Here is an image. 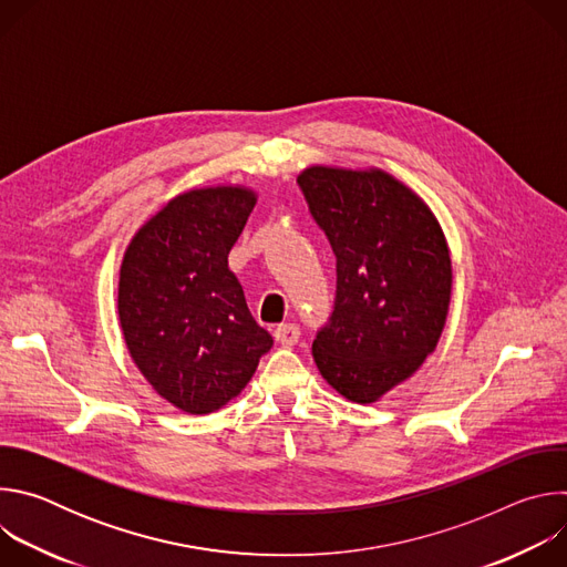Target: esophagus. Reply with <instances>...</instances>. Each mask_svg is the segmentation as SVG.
<instances>
[{
    "label": "esophagus",
    "instance_id": "obj_1",
    "mask_svg": "<svg viewBox=\"0 0 567 567\" xmlns=\"http://www.w3.org/2000/svg\"><path fill=\"white\" fill-rule=\"evenodd\" d=\"M274 337H276V341H278L280 346L291 348V346H296L298 339H300V328L296 326V322H285V326H278V328H276Z\"/></svg>",
    "mask_w": 567,
    "mask_h": 567
}]
</instances>
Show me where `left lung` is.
<instances>
[{
  "label": "left lung",
  "mask_w": 567,
  "mask_h": 567,
  "mask_svg": "<svg viewBox=\"0 0 567 567\" xmlns=\"http://www.w3.org/2000/svg\"><path fill=\"white\" fill-rule=\"evenodd\" d=\"M337 256V298L313 361L339 394L372 403L435 350L453 271L431 208L383 171L311 166L298 175Z\"/></svg>",
  "instance_id": "left-lung-1"
}]
</instances>
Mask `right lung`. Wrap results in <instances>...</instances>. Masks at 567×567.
<instances>
[{"instance_id": "add662e5", "label": "right lung", "mask_w": 567, "mask_h": 567, "mask_svg": "<svg viewBox=\"0 0 567 567\" xmlns=\"http://www.w3.org/2000/svg\"><path fill=\"white\" fill-rule=\"evenodd\" d=\"M254 206L245 186L177 195L138 228L121 265L118 318L132 361L190 415L237 396L274 346L228 269Z\"/></svg>"}]
</instances>
